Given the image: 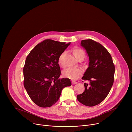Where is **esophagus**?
Wrapping results in <instances>:
<instances>
[{
    "instance_id": "obj_1",
    "label": "esophagus",
    "mask_w": 132,
    "mask_h": 132,
    "mask_svg": "<svg viewBox=\"0 0 132 132\" xmlns=\"http://www.w3.org/2000/svg\"><path fill=\"white\" fill-rule=\"evenodd\" d=\"M77 84V82L75 81H72V85H75V84Z\"/></svg>"
}]
</instances>
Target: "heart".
Wrapping results in <instances>:
<instances>
[{"label": "heart", "instance_id": "obj_1", "mask_svg": "<svg viewBox=\"0 0 132 132\" xmlns=\"http://www.w3.org/2000/svg\"><path fill=\"white\" fill-rule=\"evenodd\" d=\"M73 54L76 59H78L81 56L85 55L84 51L79 47H75L73 50ZM64 53H62L59 59V64L60 65H63L62 63V57ZM83 71L80 68H68V69L65 70L63 72V76L65 78L71 79L76 80L82 74Z\"/></svg>", "mask_w": 132, "mask_h": 132}]
</instances>
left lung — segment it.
<instances>
[{"instance_id":"left-lung-1","label":"left lung","mask_w":132,"mask_h":132,"mask_svg":"<svg viewBox=\"0 0 132 132\" xmlns=\"http://www.w3.org/2000/svg\"><path fill=\"white\" fill-rule=\"evenodd\" d=\"M81 46L89 57V67L82 79L89 80L85 83V91L77 96V100L88 106L99 104L108 95L114 82L115 66L111 56L101 44L91 39L82 40Z\"/></svg>"}]
</instances>
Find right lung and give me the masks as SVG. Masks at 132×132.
I'll use <instances>...</instances> for the list:
<instances>
[{
	"instance_id": "add662e5",
	"label": "right lung",
	"mask_w": 132,
	"mask_h": 132,
	"mask_svg": "<svg viewBox=\"0 0 132 132\" xmlns=\"http://www.w3.org/2000/svg\"><path fill=\"white\" fill-rule=\"evenodd\" d=\"M70 44L45 40L36 45L27 57L24 86L31 99L40 107L52 106L59 100L63 89L71 85L69 79L59 78V59Z\"/></svg>"
}]
</instances>
